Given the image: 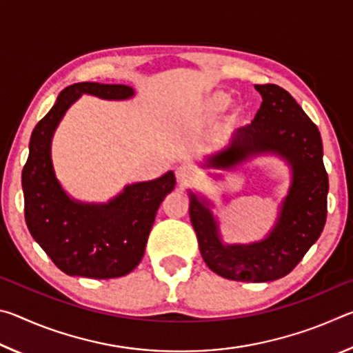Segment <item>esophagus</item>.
Here are the masks:
<instances>
[{
	"label": "esophagus",
	"instance_id": "1",
	"mask_svg": "<svg viewBox=\"0 0 353 353\" xmlns=\"http://www.w3.org/2000/svg\"><path fill=\"white\" fill-rule=\"evenodd\" d=\"M176 177H177V182L181 185H188L196 179V171L188 165H181L177 166L176 170Z\"/></svg>",
	"mask_w": 353,
	"mask_h": 353
}]
</instances>
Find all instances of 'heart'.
I'll return each mask as SVG.
<instances>
[{"instance_id":"1","label":"heart","mask_w":353,"mask_h":353,"mask_svg":"<svg viewBox=\"0 0 353 353\" xmlns=\"http://www.w3.org/2000/svg\"><path fill=\"white\" fill-rule=\"evenodd\" d=\"M230 104L229 94L224 92H214L208 94L204 101V110L210 115H216V113L224 112Z\"/></svg>"}]
</instances>
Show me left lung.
<instances>
[{
    "label": "left lung",
    "mask_w": 353,
    "mask_h": 353,
    "mask_svg": "<svg viewBox=\"0 0 353 353\" xmlns=\"http://www.w3.org/2000/svg\"><path fill=\"white\" fill-rule=\"evenodd\" d=\"M263 103L254 121L236 129L229 145L205 160V168L232 170L261 154L282 157L291 168L288 194L272 230L261 241L224 244L204 198L190 191V219L205 265L236 282H271L290 274L324 230L328 176L316 124L276 83L255 85Z\"/></svg>",
    "instance_id": "8db88e82"
}]
</instances>
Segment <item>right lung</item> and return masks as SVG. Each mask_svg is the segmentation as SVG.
Here are the masks:
<instances>
[{
    "label": "right lung",
    "instance_id": "add662e5",
    "mask_svg": "<svg viewBox=\"0 0 353 353\" xmlns=\"http://www.w3.org/2000/svg\"><path fill=\"white\" fill-rule=\"evenodd\" d=\"M129 99L134 88L121 83L79 82L61 92L56 104L34 128L21 172L29 232L52 263L68 276L123 277L141 261L162 201L174 190V172L124 190L107 204L71 199L59 183L51 160L54 130L82 94Z\"/></svg>",
    "mask_w": 353,
    "mask_h": 353
}]
</instances>
